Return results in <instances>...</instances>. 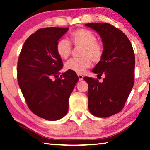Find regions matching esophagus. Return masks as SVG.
<instances>
[{
	"label": "esophagus",
	"instance_id": "obj_1",
	"mask_svg": "<svg viewBox=\"0 0 150 150\" xmlns=\"http://www.w3.org/2000/svg\"><path fill=\"white\" fill-rule=\"evenodd\" d=\"M78 77H79V81H81L83 80V79H84V76H83L82 75H81V74H78Z\"/></svg>",
	"mask_w": 150,
	"mask_h": 150
}]
</instances>
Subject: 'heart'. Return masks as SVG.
<instances>
[{
    "label": "heart",
    "instance_id": "1",
    "mask_svg": "<svg viewBox=\"0 0 150 150\" xmlns=\"http://www.w3.org/2000/svg\"><path fill=\"white\" fill-rule=\"evenodd\" d=\"M73 43L77 46H82L81 58L72 59L65 64L66 70L81 74L91 66L92 62H99L104 54L102 45L96 41V37L90 30L79 29L75 30L71 35ZM72 50L71 44L66 39H61L56 45V51L62 59L69 57Z\"/></svg>",
    "mask_w": 150,
    "mask_h": 150
}]
</instances>
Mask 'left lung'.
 Masks as SVG:
<instances>
[{"instance_id": "left-lung-1", "label": "left lung", "mask_w": 150, "mask_h": 150, "mask_svg": "<svg viewBox=\"0 0 150 150\" xmlns=\"http://www.w3.org/2000/svg\"><path fill=\"white\" fill-rule=\"evenodd\" d=\"M85 26L101 37L104 54L92 72L105 76L102 82L91 77L84 78L88 84V109L95 116L109 117L122 109L133 88L134 50L127 37L111 25L93 23Z\"/></svg>"}]
</instances>
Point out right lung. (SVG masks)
Wrapping results in <instances>:
<instances>
[{"label": "right lung", "mask_w": 150, "mask_h": 150, "mask_svg": "<svg viewBox=\"0 0 150 150\" xmlns=\"http://www.w3.org/2000/svg\"><path fill=\"white\" fill-rule=\"evenodd\" d=\"M68 30L55 27L38 30L25 41L18 60V82L28 107L48 120H59L67 114L70 96L79 79L71 71L59 77L63 62L56 45Z\"/></svg>", "instance_id": "obj_1"}]
</instances>
